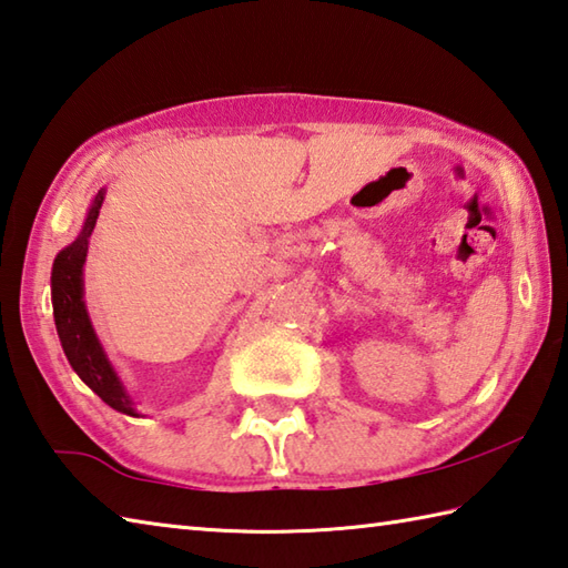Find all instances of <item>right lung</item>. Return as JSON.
Listing matches in <instances>:
<instances>
[{"label":"right lung","instance_id":"right-lung-1","mask_svg":"<svg viewBox=\"0 0 568 568\" xmlns=\"http://www.w3.org/2000/svg\"><path fill=\"white\" fill-rule=\"evenodd\" d=\"M102 201H105V193L100 191L85 217L83 233L78 235L73 245H68L63 252H58V257L53 262V274H51L53 316H55L58 338H61L68 363L73 365L78 377L83 379L102 402L110 404L112 409L136 416L132 409V399L126 397L124 387L120 385L118 375H114L112 365L108 363L105 353L100 348L98 335L90 326L88 311L83 304V264L88 254V237L92 233V227H95Z\"/></svg>","mask_w":568,"mask_h":568}]
</instances>
